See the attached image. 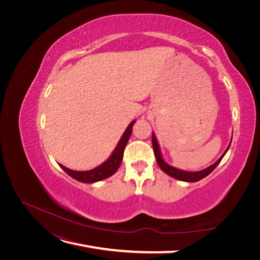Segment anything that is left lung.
Returning <instances> with one entry per match:
<instances>
[{"label": "left lung", "mask_w": 260, "mask_h": 260, "mask_svg": "<svg viewBox=\"0 0 260 260\" xmlns=\"http://www.w3.org/2000/svg\"><path fill=\"white\" fill-rule=\"evenodd\" d=\"M232 141V139H231ZM152 143H153V148H154V153H155V157H156V160H157V163L158 166L160 167V169L165 172L167 175L173 177V178L175 179H178V180H181V181H185V182H196V181H199L201 179H203L204 177H207L208 175H210L214 170L215 168L219 165L220 161L222 160V158L224 157V155L226 154V152L229 151L230 148V145L231 143L229 144L228 148L225 149V152L222 154V156L218 159L214 165L210 166L209 168L204 169V170H201V171H198V172H188V171H183V170H180V169H177V168H174L172 166H170L169 163H167L165 161V159H163L162 157V153H161V149H160V146H159V143L157 141V138L155 134L153 133L152 135Z\"/></svg>", "instance_id": "left-lung-1"}]
</instances>
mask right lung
Instances as JSON below:
<instances>
[{
	"label": "right lung",
	"mask_w": 260,
	"mask_h": 260,
	"mask_svg": "<svg viewBox=\"0 0 260 260\" xmlns=\"http://www.w3.org/2000/svg\"><path fill=\"white\" fill-rule=\"evenodd\" d=\"M135 122H136V120H133L129 123L125 132L123 133L122 137L119 140L112 155L109 156V158L106 161H104L99 167L94 168L92 170H89V171H74V170L65 168L62 165H59L60 168L67 175H70L72 178H74L80 182H84V183H94V182L104 180V179L108 178V177L113 176L117 172V170L119 169V167L121 165L122 159H123V152H124V148L129 140Z\"/></svg>",
	"instance_id": "add662e5"
}]
</instances>
